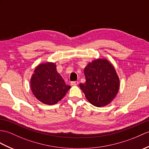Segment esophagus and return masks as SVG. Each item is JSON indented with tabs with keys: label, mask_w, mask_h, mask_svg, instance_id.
<instances>
[{
	"label": "esophagus",
	"mask_w": 149,
	"mask_h": 149,
	"mask_svg": "<svg viewBox=\"0 0 149 149\" xmlns=\"http://www.w3.org/2000/svg\"><path fill=\"white\" fill-rule=\"evenodd\" d=\"M79 84V81H73V82H71L70 84L71 86H76Z\"/></svg>",
	"instance_id": "1"
}]
</instances>
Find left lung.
I'll list each match as a JSON object with an SVG mask.
<instances>
[{"instance_id": "left-lung-1", "label": "left lung", "mask_w": 149, "mask_h": 149, "mask_svg": "<svg viewBox=\"0 0 149 149\" xmlns=\"http://www.w3.org/2000/svg\"><path fill=\"white\" fill-rule=\"evenodd\" d=\"M86 82L80 88L88 102L97 107L111 103L119 91L120 80L113 65L105 58L93 60L84 68Z\"/></svg>"}]
</instances>
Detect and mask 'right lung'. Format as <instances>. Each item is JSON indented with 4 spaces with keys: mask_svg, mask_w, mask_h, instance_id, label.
Instances as JSON below:
<instances>
[{
    "mask_svg": "<svg viewBox=\"0 0 149 149\" xmlns=\"http://www.w3.org/2000/svg\"><path fill=\"white\" fill-rule=\"evenodd\" d=\"M30 88L35 97L46 105H54L63 98L70 86L65 84L56 70V65L46 61L37 65L30 79Z\"/></svg>",
    "mask_w": 149,
    "mask_h": 149,
    "instance_id": "obj_1",
    "label": "right lung"
}]
</instances>
